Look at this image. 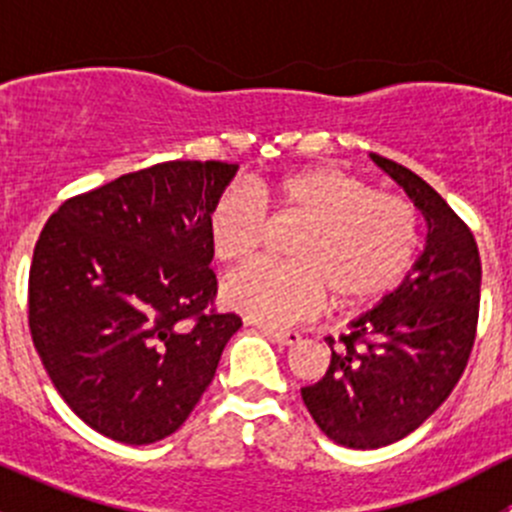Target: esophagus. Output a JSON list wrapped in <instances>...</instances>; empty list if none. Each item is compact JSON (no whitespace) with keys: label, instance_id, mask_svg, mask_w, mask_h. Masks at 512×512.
Returning a JSON list of instances; mask_svg holds the SVG:
<instances>
[{"label":"esophagus","instance_id":"esophagus-1","mask_svg":"<svg viewBox=\"0 0 512 512\" xmlns=\"http://www.w3.org/2000/svg\"><path fill=\"white\" fill-rule=\"evenodd\" d=\"M265 337H270L272 342H277L280 347H289V344H297L299 342V334L297 332H285V329H275V327H257Z\"/></svg>","mask_w":512,"mask_h":512}]
</instances>
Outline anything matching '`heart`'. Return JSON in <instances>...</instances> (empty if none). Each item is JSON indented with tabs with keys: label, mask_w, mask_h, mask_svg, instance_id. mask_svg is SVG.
Listing matches in <instances>:
<instances>
[{
	"label": "heart",
	"mask_w": 512,
	"mask_h": 512,
	"mask_svg": "<svg viewBox=\"0 0 512 512\" xmlns=\"http://www.w3.org/2000/svg\"><path fill=\"white\" fill-rule=\"evenodd\" d=\"M265 210L297 218L304 227L289 245V260H257L230 272L220 297L255 322H299L327 302L354 307L401 282L421 245L414 205L379 193L337 165H309L245 190H227L208 215L210 250L220 262L255 255L267 232Z\"/></svg>",
	"instance_id": "heart-1"
}]
</instances>
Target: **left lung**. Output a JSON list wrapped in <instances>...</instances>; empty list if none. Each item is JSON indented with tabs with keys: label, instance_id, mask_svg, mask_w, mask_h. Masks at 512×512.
<instances>
[{
	"label": "left lung",
	"instance_id": "left-lung-1",
	"mask_svg": "<svg viewBox=\"0 0 512 512\" xmlns=\"http://www.w3.org/2000/svg\"><path fill=\"white\" fill-rule=\"evenodd\" d=\"M426 218L414 270L337 339L329 369L302 399L324 436L381 448L416 431L456 389L473 352L480 255L471 227L414 170L371 153Z\"/></svg>",
	"mask_w": 512,
	"mask_h": 512
}]
</instances>
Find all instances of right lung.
<instances>
[{"instance_id":"1","label":"right lung","mask_w":512,"mask_h":512,"mask_svg":"<svg viewBox=\"0 0 512 512\" xmlns=\"http://www.w3.org/2000/svg\"><path fill=\"white\" fill-rule=\"evenodd\" d=\"M235 163L168 160L69 198L29 270V332L86 426L146 446L183 426L237 314L213 307L208 215Z\"/></svg>"}]
</instances>
